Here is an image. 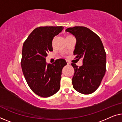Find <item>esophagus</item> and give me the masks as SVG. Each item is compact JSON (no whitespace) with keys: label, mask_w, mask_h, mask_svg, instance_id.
<instances>
[{"label":"esophagus","mask_w":122,"mask_h":122,"mask_svg":"<svg viewBox=\"0 0 122 122\" xmlns=\"http://www.w3.org/2000/svg\"><path fill=\"white\" fill-rule=\"evenodd\" d=\"M66 62H67V65H70V64H71V63H70V62H69V61H66Z\"/></svg>","instance_id":"1"}]
</instances>
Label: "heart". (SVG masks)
Wrapping results in <instances>:
<instances>
[{
    "label": "heart",
    "mask_w": 122,
    "mask_h": 122,
    "mask_svg": "<svg viewBox=\"0 0 122 122\" xmlns=\"http://www.w3.org/2000/svg\"><path fill=\"white\" fill-rule=\"evenodd\" d=\"M72 36H71V35H67V36H66V38H68V37H71ZM54 40H55V38H54V39L52 40V44L54 43Z\"/></svg>",
    "instance_id": "b5f03b06"
}]
</instances>
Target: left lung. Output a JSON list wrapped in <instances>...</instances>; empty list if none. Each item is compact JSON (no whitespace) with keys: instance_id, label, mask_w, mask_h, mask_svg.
Here are the masks:
<instances>
[{"instance_id":"8db88e82","label":"left lung","mask_w":122,"mask_h":122,"mask_svg":"<svg viewBox=\"0 0 122 122\" xmlns=\"http://www.w3.org/2000/svg\"><path fill=\"white\" fill-rule=\"evenodd\" d=\"M66 31L76 37L73 54L83 60L80 67L71 63L74 69L73 87L80 93L92 94L99 88L106 72V54L103 44L99 36L86 27H70Z\"/></svg>"}]
</instances>
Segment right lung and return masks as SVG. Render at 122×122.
Returning <instances> with one entry per match:
<instances>
[{
	"label": "right lung",
	"instance_id": "1",
	"mask_svg": "<svg viewBox=\"0 0 122 122\" xmlns=\"http://www.w3.org/2000/svg\"><path fill=\"white\" fill-rule=\"evenodd\" d=\"M63 29L62 26L37 27L23 43L21 62L23 74L30 89L41 97L53 95L60 88L62 70L66 61L60 59L47 64L45 58L52 51L54 37Z\"/></svg>",
	"mask_w": 122,
	"mask_h": 122
}]
</instances>
